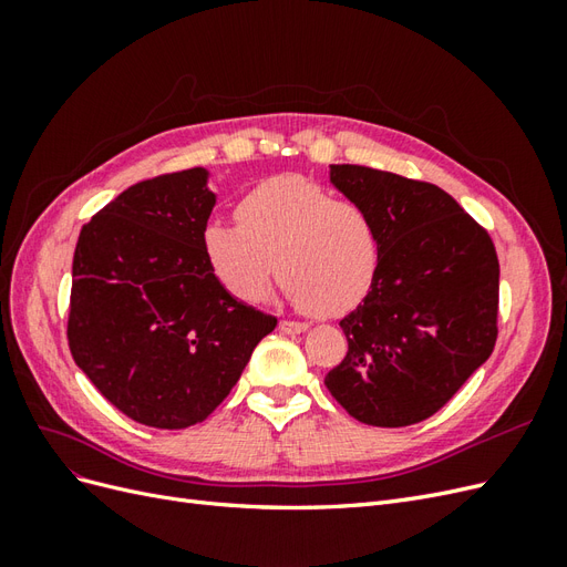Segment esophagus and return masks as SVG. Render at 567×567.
Masks as SVG:
<instances>
[{
	"label": "esophagus",
	"instance_id": "obj_1",
	"mask_svg": "<svg viewBox=\"0 0 567 567\" xmlns=\"http://www.w3.org/2000/svg\"><path fill=\"white\" fill-rule=\"evenodd\" d=\"M279 329H281L284 333H302V331H307V323H305V321L281 319V321H279Z\"/></svg>",
	"mask_w": 567,
	"mask_h": 567
}]
</instances>
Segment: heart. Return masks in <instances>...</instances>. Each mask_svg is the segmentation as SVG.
<instances>
[{"label":"heart","instance_id":"1","mask_svg":"<svg viewBox=\"0 0 567 567\" xmlns=\"http://www.w3.org/2000/svg\"><path fill=\"white\" fill-rule=\"evenodd\" d=\"M236 225L213 221L203 248L231 296L262 302L271 281L315 315H338L362 300L379 274L381 234L362 205L302 177H274L238 200Z\"/></svg>","mask_w":567,"mask_h":567}]
</instances>
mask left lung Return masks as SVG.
<instances>
[{
    "mask_svg": "<svg viewBox=\"0 0 567 567\" xmlns=\"http://www.w3.org/2000/svg\"><path fill=\"white\" fill-rule=\"evenodd\" d=\"M331 182L373 217L381 265L367 298L340 319L348 354L323 383L362 423L425 421L494 350V244L435 184L364 165H331Z\"/></svg>",
    "mask_w": 567,
    "mask_h": 567,
    "instance_id": "left-lung-1",
    "label": "left lung"
}]
</instances>
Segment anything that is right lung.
<instances>
[{"instance_id": "add662e5", "label": "right lung", "mask_w": 567, "mask_h": 567, "mask_svg": "<svg viewBox=\"0 0 567 567\" xmlns=\"http://www.w3.org/2000/svg\"><path fill=\"white\" fill-rule=\"evenodd\" d=\"M213 208L208 169L192 167L130 186L80 231L68 346L136 423L208 419L277 326L215 277L203 248Z\"/></svg>"}]
</instances>
